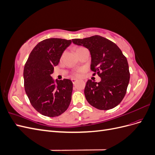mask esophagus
Wrapping results in <instances>:
<instances>
[{
	"mask_svg": "<svg viewBox=\"0 0 155 155\" xmlns=\"http://www.w3.org/2000/svg\"><path fill=\"white\" fill-rule=\"evenodd\" d=\"M71 80H72V83L74 84L75 83H76V81H77V79H74V78H72V79H71Z\"/></svg>",
	"mask_w": 155,
	"mask_h": 155,
	"instance_id": "34e87169",
	"label": "esophagus"
}]
</instances>
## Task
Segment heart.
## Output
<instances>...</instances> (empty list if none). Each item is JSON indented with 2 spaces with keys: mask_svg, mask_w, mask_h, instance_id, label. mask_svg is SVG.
Segmentation results:
<instances>
[{
  "mask_svg": "<svg viewBox=\"0 0 155 155\" xmlns=\"http://www.w3.org/2000/svg\"><path fill=\"white\" fill-rule=\"evenodd\" d=\"M83 48H83V47H79V48H78V49H77V50H76V52L78 51H79V50H81V49H83ZM83 72V69H79V70H77L76 71H74V72H72V75L74 76H75V77H79L81 76V74Z\"/></svg>",
  "mask_w": 155,
  "mask_h": 155,
  "instance_id": "1",
  "label": "heart"
}]
</instances>
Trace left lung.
<instances>
[{
    "label": "left lung",
    "mask_w": 155,
    "mask_h": 155,
    "mask_svg": "<svg viewBox=\"0 0 155 155\" xmlns=\"http://www.w3.org/2000/svg\"><path fill=\"white\" fill-rule=\"evenodd\" d=\"M85 46L91 54V69L100 82L87 81L85 96L88 104L99 110H109L120 104L127 88L130 73L125 56L114 43L100 35L72 39Z\"/></svg>",
    "instance_id": "1"
}]
</instances>
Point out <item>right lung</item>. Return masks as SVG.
Segmentation results:
<instances>
[{
	"label": "right lung",
	"mask_w": 155,
	"mask_h": 155,
	"mask_svg": "<svg viewBox=\"0 0 155 155\" xmlns=\"http://www.w3.org/2000/svg\"><path fill=\"white\" fill-rule=\"evenodd\" d=\"M71 40L59 38L41 41L32 50L25 65L24 86L33 107L40 114L55 117L69 107L73 84L67 79L55 84L51 74Z\"/></svg>",
	"instance_id": "obj_1"
}]
</instances>
